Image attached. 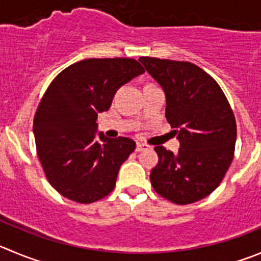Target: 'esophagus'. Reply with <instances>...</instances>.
<instances>
[{
    "label": "esophagus",
    "mask_w": 261,
    "mask_h": 261,
    "mask_svg": "<svg viewBox=\"0 0 261 261\" xmlns=\"http://www.w3.org/2000/svg\"><path fill=\"white\" fill-rule=\"evenodd\" d=\"M146 148H148V146L143 145V143H140V142H138L137 146H136V151H138V152H140V151L146 150Z\"/></svg>",
    "instance_id": "esophagus-1"
}]
</instances>
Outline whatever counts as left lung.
<instances>
[{"instance_id": "left-lung-1", "label": "left lung", "mask_w": 261, "mask_h": 261, "mask_svg": "<svg viewBox=\"0 0 261 261\" xmlns=\"http://www.w3.org/2000/svg\"><path fill=\"white\" fill-rule=\"evenodd\" d=\"M163 88L165 116L180 147L177 153L156 146L158 165L151 170L153 190L178 205L209 196L233 160L236 119L219 84L188 61L140 58Z\"/></svg>"}]
</instances>
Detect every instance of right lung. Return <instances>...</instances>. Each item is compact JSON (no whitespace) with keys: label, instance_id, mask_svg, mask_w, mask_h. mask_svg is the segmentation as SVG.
<instances>
[{"label":"right lung","instance_id":"1","mask_svg":"<svg viewBox=\"0 0 261 261\" xmlns=\"http://www.w3.org/2000/svg\"><path fill=\"white\" fill-rule=\"evenodd\" d=\"M145 73L135 59H87L52 81L34 115L37 153L49 185L79 203L114 190L121 164L135 151L130 138L97 133V115L115 92Z\"/></svg>","mask_w":261,"mask_h":261}]
</instances>
